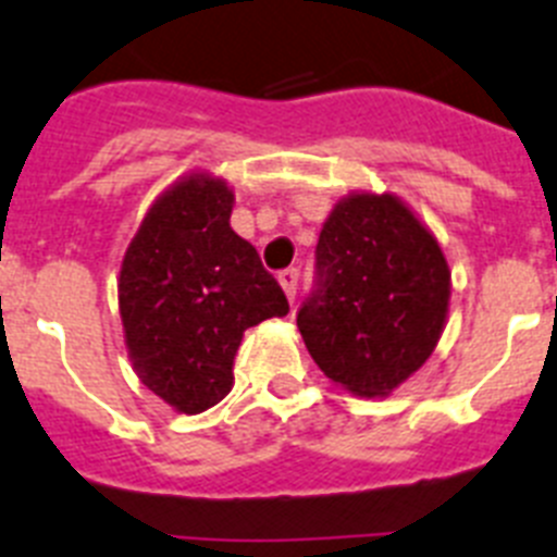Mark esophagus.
Returning a JSON list of instances; mask_svg holds the SVG:
<instances>
[{
  "instance_id": "obj_1",
  "label": "esophagus",
  "mask_w": 557,
  "mask_h": 557,
  "mask_svg": "<svg viewBox=\"0 0 557 557\" xmlns=\"http://www.w3.org/2000/svg\"><path fill=\"white\" fill-rule=\"evenodd\" d=\"M280 285H283V292H285V297H288V302H294V299H297V285H299V269H283V272H280Z\"/></svg>"
}]
</instances>
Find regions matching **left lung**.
Segmentation results:
<instances>
[{
  "label": "left lung",
  "mask_w": 557,
  "mask_h": 557,
  "mask_svg": "<svg viewBox=\"0 0 557 557\" xmlns=\"http://www.w3.org/2000/svg\"><path fill=\"white\" fill-rule=\"evenodd\" d=\"M448 297L443 249L412 210L389 193H352L319 232L317 280L297 327L327 379L375 398L432 356Z\"/></svg>",
  "instance_id": "obj_1"
}]
</instances>
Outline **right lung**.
<instances>
[{"label": "right lung", "mask_w": 557, "mask_h": 557, "mask_svg": "<svg viewBox=\"0 0 557 557\" xmlns=\"http://www.w3.org/2000/svg\"><path fill=\"white\" fill-rule=\"evenodd\" d=\"M232 190L193 173L153 201L125 249L120 317L134 372L164 404L198 414L232 389L244 331L288 299L230 226Z\"/></svg>", "instance_id": "add662e5"}]
</instances>
